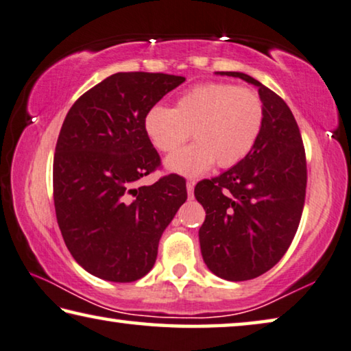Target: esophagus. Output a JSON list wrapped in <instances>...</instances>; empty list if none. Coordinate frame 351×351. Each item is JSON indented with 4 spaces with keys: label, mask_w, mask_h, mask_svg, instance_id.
<instances>
[{
    "label": "esophagus",
    "mask_w": 351,
    "mask_h": 351,
    "mask_svg": "<svg viewBox=\"0 0 351 351\" xmlns=\"http://www.w3.org/2000/svg\"><path fill=\"white\" fill-rule=\"evenodd\" d=\"M187 193H189V198L193 197V187H195V182L193 181H187Z\"/></svg>",
    "instance_id": "1"
}]
</instances>
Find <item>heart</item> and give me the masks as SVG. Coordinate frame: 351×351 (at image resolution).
Masks as SVG:
<instances>
[{"label":"heart","mask_w":351,"mask_h":351,"mask_svg":"<svg viewBox=\"0 0 351 351\" xmlns=\"http://www.w3.org/2000/svg\"><path fill=\"white\" fill-rule=\"evenodd\" d=\"M259 93L228 82H206L189 88L175 108L156 104L145 115V132L160 153L176 152L189 137L197 143L167 159V169L197 176L213 167L241 162L258 142L264 126Z\"/></svg>","instance_id":"heart-1"}]
</instances>
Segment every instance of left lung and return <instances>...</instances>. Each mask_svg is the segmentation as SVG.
Here are the masks:
<instances>
[{
  "label": "left lung",
  "instance_id": "obj_1",
  "mask_svg": "<svg viewBox=\"0 0 351 351\" xmlns=\"http://www.w3.org/2000/svg\"><path fill=\"white\" fill-rule=\"evenodd\" d=\"M220 75L258 87L265 115L247 158L195 186V198L206 210L199 245L213 274L228 281H247L278 264L295 237L308 181L306 153L285 99L245 73Z\"/></svg>",
  "mask_w": 351,
  "mask_h": 351
}]
</instances>
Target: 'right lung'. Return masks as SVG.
Wrapping results in <instances>:
<instances>
[{"label":"right lung","mask_w":351,"mask_h":351,"mask_svg":"<svg viewBox=\"0 0 351 351\" xmlns=\"http://www.w3.org/2000/svg\"><path fill=\"white\" fill-rule=\"evenodd\" d=\"M186 77L128 71L76 99L56 143V219L75 261L106 281L131 282L153 269L159 239L187 199L186 180L170 173L136 187L160 167L145 115Z\"/></svg>","instance_id":"right-lung-1"}]
</instances>
